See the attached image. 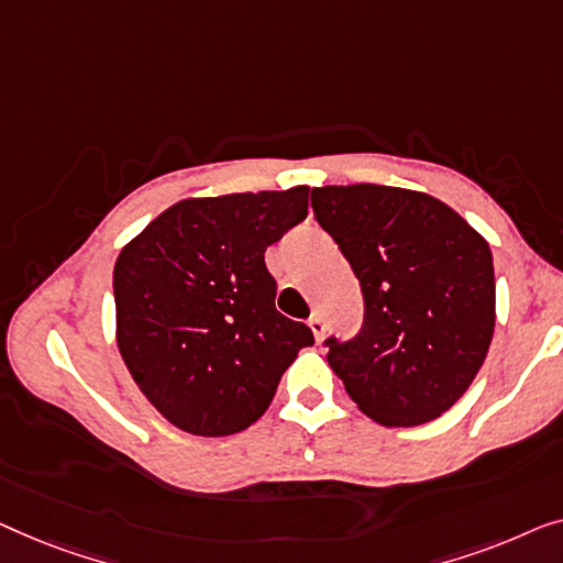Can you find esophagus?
<instances>
[{"label": "esophagus", "instance_id": "esophagus-1", "mask_svg": "<svg viewBox=\"0 0 563 563\" xmlns=\"http://www.w3.org/2000/svg\"><path fill=\"white\" fill-rule=\"evenodd\" d=\"M308 327H311L316 342H321L323 329H327V323H323V316L321 313H311V319H308Z\"/></svg>", "mask_w": 563, "mask_h": 563}]
</instances>
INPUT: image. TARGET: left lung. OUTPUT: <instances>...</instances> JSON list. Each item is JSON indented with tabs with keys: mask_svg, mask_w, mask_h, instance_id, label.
Listing matches in <instances>:
<instances>
[{
	"mask_svg": "<svg viewBox=\"0 0 563 563\" xmlns=\"http://www.w3.org/2000/svg\"><path fill=\"white\" fill-rule=\"evenodd\" d=\"M313 217L360 280L362 329L323 346L362 413L418 426L466 393L495 331V267L485 236L446 203L406 188L311 191Z\"/></svg>",
	"mask_w": 563,
	"mask_h": 563,
	"instance_id": "1",
	"label": "left lung"
}]
</instances>
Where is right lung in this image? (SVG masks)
<instances>
[{
	"label": "right lung",
	"mask_w": 563,
	"mask_h": 563,
	"mask_svg": "<svg viewBox=\"0 0 563 563\" xmlns=\"http://www.w3.org/2000/svg\"><path fill=\"white\" fill-rule=\"evenodd\" d=\"M308 186L170 206L114 265L117 344L180 431L229 437L271 406L313 331L275 308L265 250L306 219Z\"/></svg>",
	"instance_id": "1"
}]
</instances>
